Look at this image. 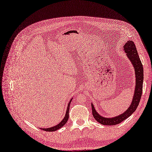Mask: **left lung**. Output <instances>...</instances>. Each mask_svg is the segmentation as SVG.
I'll list each match as a JSON object with an SVG mask.
<instances>
[{"mask_svg": "<svg viewBox=\"0 0 152 152\" xmlns=\"http://www.w3.org/2000/svg\"><path fill=\"white\" fill-rule=\"evenodd\" d=\"M125 52L127 53V57L130 61L132 63L135 68V77H136V85L135 89L134 92V95L133 97V101L129 109L120 115L116 116L115 117L106 118L103 117L99 115L96 111L94 105L91 104L92 113L95 119L101 124L107 125H114L120 124L127 118L130 117L137 109L140 101L141 99L143 88V68L140 59L138 56L137 48L134 42L132 41H128L124 46Z\"/></svg>", "mask_w": 152, "mask_h": 152, "instance_id": "8db88e82", "label": "left lung"}]
</instances>
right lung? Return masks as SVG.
I'll list each match as a JSON object with an SVG mask.
<instances>
[{
	"label": "right lung",
	"mask_w": 152,
	"mask_h": 152,
	"mask_svg": "<svg viewBox=\"0 0 152 152\" xmlns=\"http://www.w3.org/2000/svg\"><path fill=\"white\" fill-rule=\"evenodd\" d=\"M71 100L72 99L70 100L69 104H68V108H67V110H66V115H65V117H64L63 119L61 121V122L58 124V125H56V126L55 127H51V128H48V129H41L42 130H45V131H47V132H54L55 130H58L59 129L61 128L63 125L67 122L68 118H69V107H70V104H71Z\"/></svg>",
	"instance_id": "1"
}]
</instances>
